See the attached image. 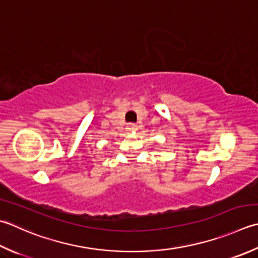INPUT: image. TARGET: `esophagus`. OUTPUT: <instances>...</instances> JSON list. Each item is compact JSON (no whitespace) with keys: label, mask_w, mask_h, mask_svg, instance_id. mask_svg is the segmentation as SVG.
Listing matches in <instances>:
<instances>
[{"label":"esophagus","mask_w":258,"mask_h":258,"mask_svg":"<svg viewBox=\"0 0 258 258\" xmlns=\"http://www.w3.org/2000/svg\"><path fill=\"white\" fill-rule=\"evenodd\" d=\"M127 130H128V131H136V130H138V126H136V125L133 124V123H130V124L127 125Z\"/></svg>","instance_id":"1"}]
</instances>
